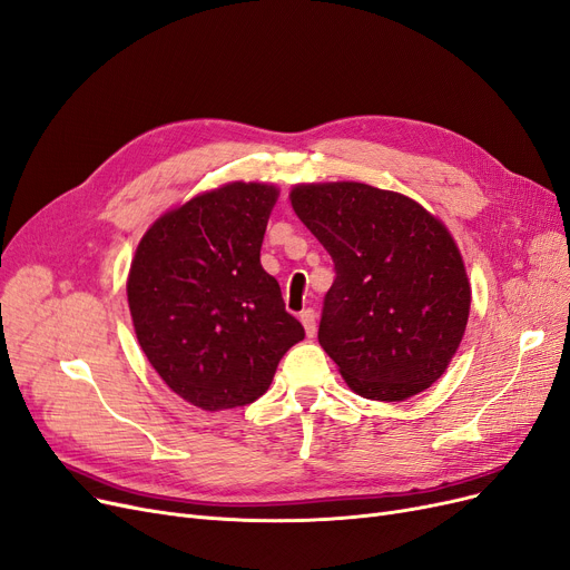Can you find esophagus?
I'll use <instances>...</instances> for the list:
<instances>
[{"mask_svg": "<svg viewBox=\"0 0 570 570\" xmlns=\"http://www.w3.org/2000/svg\"><path fill=\"white\" fill-rule=\"evenodd\" d=\"M299 321H302V325H304V330H306V336L313 338V336H315V311H313V308L302 311Z\"/></svg>", "mask_w": 570, "mask_h": 570, "instance_id": "esophagus-1", "label": "esophagus"}]
</instances>
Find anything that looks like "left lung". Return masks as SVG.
<instances>
[{
	"instance_id": "1",
	"label": "left lung",
	"mask_w": 570,
	"mask_h": 570,
	"mask_svg": "<svg viewBox=\"0 0 570 570\" xmlns=\"http://www.w3.org/2000/svg\"><path fill=\"white\" fill-rule=\"evenodd\" d=\"M289 200L334 262L317 341L351 391L400 402L430 389L470 315L446 226L416 200L362 181L297 185Z\"/></svg>"
}]
</instances>
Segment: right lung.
I'll list each match as a JSON object with an SVG mask.
<instances>
[{"mask_svg": "<svg viewBox=\"0 0 570 570\" xmlns=\"http://www.w3.org/2000/svg\"><path fill=\"white\" fill-rule=\"evenodd\" d=\"M278 189L232 181L158 217L128 273L132 327L168 389L206 412L262 397L304 338L259 262Z\"/></svg>", "mask_w": 570, "mask_h": 570, "instance_id": "add662e5", "label": "right lung"}]
</instances>
